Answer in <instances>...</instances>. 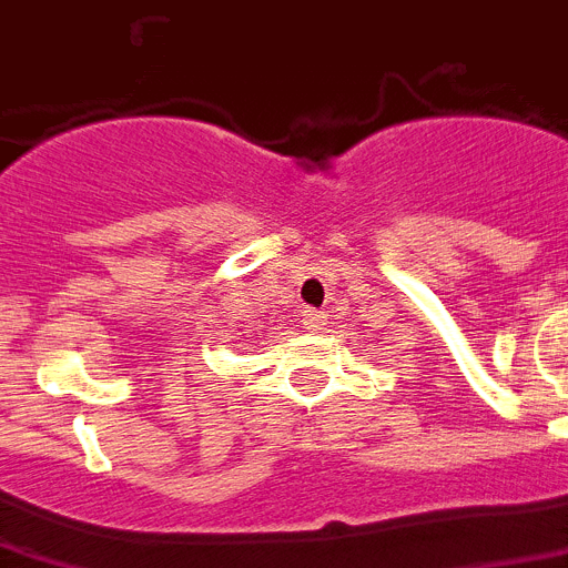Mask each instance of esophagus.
Instances as JSON below:
<instances>
[{"label":"esophagus","mask_w":568,"mask_h":568,"mask_svg":"<svg viewBox=\"0 0 568 568\" xmlns=\"http://www.w3.org/2000/svg\"><path fill=\"white\" fill-rule=\"evenodd\" d=\"M305 327L311 329V333H318V329L324 327V316L318 311H307L305 313Z\"/></svg>","instance_id":"esophagus-1"}]
</instances>
